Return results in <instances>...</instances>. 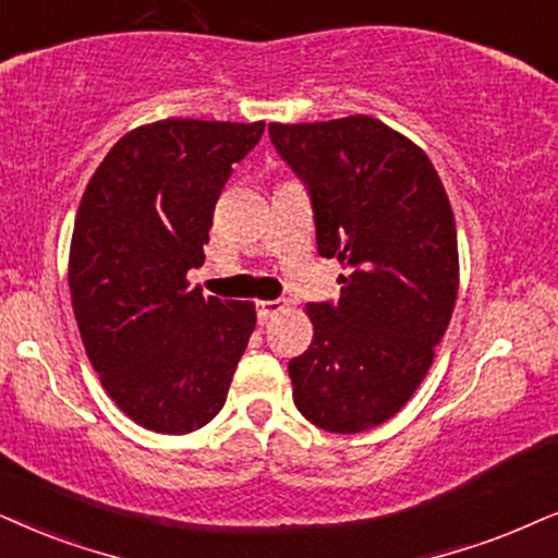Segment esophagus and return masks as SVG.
Instances as JSON below:
<instances>
[{"mask_svg":"<svg viewBox=\"0 0 558 558\" xmlns=\"http://www.w3.org/2000/svg\"><path fill=\"white\" fill-rule=\"evenodd\" d=\"M255 312H257V322L267 324L272 316H278L280 312H286V303L283 301H257L255 303Z\"/></svg>","mask_w":558,"mask_h":558,"instance_id":"34e87169","label":"esophagus"}]
</instances>
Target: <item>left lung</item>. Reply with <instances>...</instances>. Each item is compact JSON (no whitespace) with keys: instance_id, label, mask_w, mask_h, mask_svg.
I'll use <instances>...</instances> for the list:
<instances>
[{"instance_id":"obj_1","label":"left lung","mask_w":558,"mask_h":558,"mask_svg":"<svg viewBox=\"0 0 558 558\" xmlns=\"http://www.w3.org/2000/svg\"><path fill=\"white\" fill-rule=\"evenodd\" d=\"M308 190L322 257L340 259V301L306 303L314 340L288 363L293 401L327 433H363L417 391L458 293V239L433 161L376 118L270 123Z\"/></svg>"}]
</instances>
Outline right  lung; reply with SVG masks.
<instances>
[{
  "instance_id": "add662e5",
  "label": "right lung",
  "mask_w": 558,
  "mask_h": 558,
  "mask_svg": "<svg viewBox=\"0 0 558 558\" xmlns=\"http://www.w3.org/2000/svg\"><path fill=\"white\" fill-rule=\"evenodd\" d=\"M265 123L169 118L125 133L76 210L69 288L89 363L141 427L185 435L227 401L255 303L203 299L214 208Z\"/></svg>"
}]
</instances>
